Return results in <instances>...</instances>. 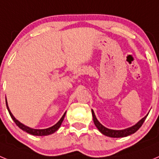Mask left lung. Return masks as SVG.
Segmentation results:
<instances>
[{
	"label": "left lung",
	"instance_id": "obj_1",
	"mask_svg": "<svg viewBox=\"0 0 159 159\" xmlns=\"http://www.w3.org/2000/svg\"><path fill=\"white\" fill-rule=\"evenodd\" d=\"M92 116H93L94 123H95V125L96 126L97 128L99 129V130L102 133V134L111 138L126 137V136L130 135V134L135 133V132L142 127L143 123H144V121H145L146 118H147V116H148V115H147V116H145L143 119H142L139 123H136L134 126L130 127V128H127V129H125V130H111V129H108L107 128V127H103V126H102V125L101 124L98 120H97L96 117H95V113H94V111L92 110Z\"/></svg>",
	"mask_w": 159,
	"mask_h": 159
}]
</instances>
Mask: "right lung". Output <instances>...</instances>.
I'll list each match as a JSON object with an SVG mask.
<instances>
[{"mask_svg": "<svg viewBox=\"0 0 159 159\" xmlns=\"http://www.w3.org/2000/svg\"><path fill=\"white\" fill-rule=\"evenodd\" d=\"M6 106H7V109H8V112H9V115H10V116H11V118L12 119V120L15 122V123L20 128L22 129V130H25V131H26L27 133H29V134H32V135L43 136V135H48V134H53L54 132H56L59 128H60V125H61V123H62L63 120H64V116H65V114H66V112H65V113L64 114V116H62V118L60 119V121H59L57 124H55L54 126H52V127H49V128H47V129L37 130V129H32V128H30V127H26V126H25L24 124H22V123H20L18 120H16V119H15V117L12 116V114L11 113V111H9V108H8V104H7V101H6Z\"/></svg>", "mask_w": 159, "mask_h": 159, "instance_id": "right-lung-1", "label": "right lung"}]
</instances>
